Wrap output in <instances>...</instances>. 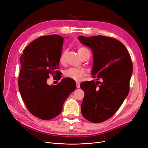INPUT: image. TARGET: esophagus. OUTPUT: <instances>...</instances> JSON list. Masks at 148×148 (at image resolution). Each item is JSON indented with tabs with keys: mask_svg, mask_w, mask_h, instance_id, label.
Instances as JSON below:
<instances>
[{
	"mask_svg": "<svg viewBox=\"0 0 148 148\" xmlns=\"http://www.w3.org/2000/svg\"><path fill=\"white\" fill-rule=\"evenodd\" d=\"M80 83L79 82H76V87L77 88H80Z\"/></svg>",
	"mask_w": 148,
	"mask_h": 148,
	"instance_id": "obj_1",
	"label": "esophagus"
}]
</instances>
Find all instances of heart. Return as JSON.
<instances>
[{
	"label": "heart",
	"instance_id": "b5f03b06",
	"mask_svg": "<svg viewBox=\"0 0 148 148\" xmlns=\"http://www.w3.org/2000/svg\"><path fill=\"white\" fill-rule=\"evenodd\" d=\"M89 52V51L84 47H79L78 49V53L80 57H82L83 54ZM66 58V51H62L59 57V62L60 64H64L65 62ZM86 72L84 69L82 68H70L64 72V75L66 77L69 79H71L75 81H80L83 77L86 75Z\"/></svg>",
	"mask_w": 148,
	"mask_h": 148
}]
</instances>
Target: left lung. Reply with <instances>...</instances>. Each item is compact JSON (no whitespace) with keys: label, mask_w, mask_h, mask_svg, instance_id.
Instances as JSON below:
<instances>
[{"label":"left lung","mask_w":148,"mask_h":148,"mask_svg":"<svg viewBox=\"0 0 148 148\" xmlns=\"http://www.w3.org/2000/svg\"><path fill=\"white\" fill-rule=\"evenodd\" d=\"M78 40L92 51V77L102 80L80 84L84 92L81 112L91 122H103L117 112L127 97L133 64L125 45L114 38L79 36Z\"/></svg>","instance_id":"8db88e82"}]
</instances>
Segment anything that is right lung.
<instances>
[{
	"label": "right lung",
	"instance_id": "right-lung-1",
	"mask_svg": "<svg viewBox=\"0 0 148 148\" xmlns=\"http://www.w3.org/2000/svg\"><path fill=\"white\" fill-rule=\"evenodd\" d=\"M64 38L58 35L42 36L30 43L20 58L18 86L29 112L42 120L59 115L69 94L76 89L74 80L62 79L57 85L47 83L50 74L60 77L59 57Z\"/></svg>",
	"mask_w": 148,
	"mask_h": 148
}]
</instances>
